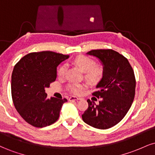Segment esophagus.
I'll return each instance as SVG.
<instances>
[{
    "instance_id": "esophagus-1",
    "label": "esophagus",
    "mask_w": 155,
    "mask_h": 155,
    "mask_svg": "<svg viewBox=\"0 0 155 155\" xmlns=\"http://www.w3.org/2000/svg\"><path fill=\"white\" fill-rule=\"evenodd\" d=\"M78 100H80V97H76V96H71V97L68 98V101H78Z\"/></svg>"
}]
</instances>
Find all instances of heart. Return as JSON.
Segmentation results:
<instances>
[{"mask_svg":"<svg viewBox=\"0 0 155 155\" xmlns=\"http://www.w3.org/2000/svg\"><path fill=\"white\" fill-rule=\"evenodd\" d=\"M74 63L77 66L83 73H84V79L90 84H96L102 79L104 76V68L101 65H95V60L89 57L79 55L74 60ZM65 71V65H62L58 71V75L60 77L64 76ZM69 91L72 93L79 95L81 93L85 85L81 84H71L68 85Z\"/></svg>","mask_w":155,"mask_h":155,"instance_id":"obj_1","label":"heart"}]
</instances>
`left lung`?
I'll use <instances>...</instances> for the list:
<instances>
[{"label":"left lung","instance_id":"left-lung-1","mask_svg":"<svg viewBox=\"0 0 155 155\" xmlns=\"http://www.w3.org/2000/svg\"><path fill=\"white\" fill-rule=\"evenodd\" d=\"M102 64L104 76L92 93L99 104L87 100L88 108L81 115L85 123L106 130L118 124L129 111L135 97L136 79L128 60L111 49H96L87 53Z\"/></svg>","mask_w":155,"mask_h":155}]
</instances>
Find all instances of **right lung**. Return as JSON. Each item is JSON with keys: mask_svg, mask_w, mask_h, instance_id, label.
<instances>
[{"mask_svg": "<svg viewBox=\"0 0 155 155\" xmlns=\"http://www.w3.org/2000/svg\"><path fill=\"white\" fill-rule=\"evenodd\" d=\"M69 58L53 51L33 52L15 65L12 75V96L20 116L35 127H44L58 120L65 98L47 97L45 89L57 78V67Z\"/></svg>", "mask_w": 155, "mask_h": 155, "instance_id": "obj_1", "label": "right lung"}]
</instances>
